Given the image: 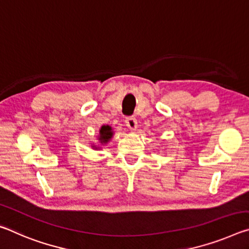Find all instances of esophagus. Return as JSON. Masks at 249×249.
<instances>
[{
	"instance_id": "1",
	"label": "esophagus",
	"mask_w": 249,
	"mask_h": 249,
	"mask_svg": "<svg viewBox=\"0 0 249 249\" xmlns=\"http://www.w3.org/2000/svg\"><path fill=\"white\" fill-rule=\"evenodd\" d=\"M125 123H126V126H127L129 129H132V131L136 129V127H137V121L135 117H132V116L127 117L125 120Z\"/></svg>"
}]
</instances>
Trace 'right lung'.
<instances>
[{
  "mask_svg": "<svg viewBox=\"0 0 249 249\" xmlns=\"http://www.w3.org/2000/svg\"><path fill=\"white\" fill-rule=\"evenodd\" d=\"M113 135H114L113 128L110 127L109 125H103L100 128V133H98V136H97L98 143L97 144H93L92 147L94 149H101L102 146L106 145L110 140H112Z\"/></svg>",
  "mask_w": 249,
  "mask_h": 249,
  "instance_id": "obj_1",
  "label": "right lung"
}]
</instances>
